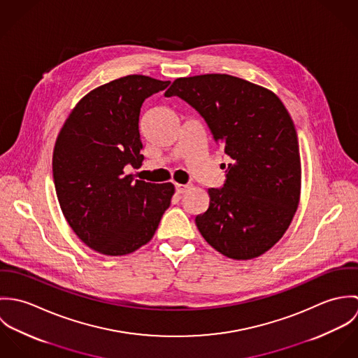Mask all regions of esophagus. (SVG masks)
<instances>
[{"label": "esophagus", "instance_id": "obj_1", "mask_svg": "<svg viewBox=\"0 0 358 358\" xmlns=\"http://www.w3.org/2000/svg\"><path fill=\"white\" fill-rule=\"evenodd\" d=\"M189 189V186L187 185H180V183H175V192L178 193V194H183L186 190Z\"/></svg>", "mask_w": 358, "mask_h": 358}]
</instances>
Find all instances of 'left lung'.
<instances>
[{
	"mask_svg": "<svg viewBox=\"0 0 358 358\" xmlns=\"http://www.w3.org/2000/svg\"><path fill=\"white\" fill-rule=\"evenodd\" d=\"M165 96L190 104L231 158L223 186L208 189L209 206L196 216L200 233L231 259L264 254L288 229L301 194L299 142L285 106L229 74L178 78Z\"/></svg>",
	"mask_w": 358,
	"mask_h": 358,
	"instance_id": "left-lung-1",
	"label": "left lung"
}]
</instances>
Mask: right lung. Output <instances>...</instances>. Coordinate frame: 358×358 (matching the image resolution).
I'll list each match as a JSON object with an SVG mask.
<instances>
[{"instance_id":"1","label":"right lung","mask_w":358,"mask_h":358,"mask_svg":"<svg viewBox=\"0 0 358 358\" xmlns=\"http://www.w3.org/2000/svg\"><path fill=\"white\" fill-rule=\"evenodd\" d=\"M171 83L127 76L94 90L74 107L55 145L52 173L74 233L103 255H127L153 238L169 208L172 183L134 180L142 165L143 102Z\"/></svg>"}]
</instances>
